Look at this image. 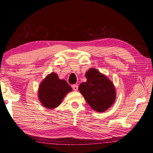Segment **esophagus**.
<instances>
[{
    "mask_svg": "<svg viewBox=\"0 0 153 153\" xmlns=\"http://www.w3.org/2000/svg\"><path fill=\"white\" fill-rule=\"evenodd\" d=\"M72 88H73V91H78V85H72Z\"/></svg>",
    "mask_w": 153,
    "mask_h": 153,
    "instance_id": "esophagus-1",
    "label": "esophagus"
}]
</instances>
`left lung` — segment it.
Here are the masks:
<instances>
[{
  "label": "left lung",
  "mask_w": 153,
  "mask_h": 153,
  "mask_svg": "<svg viewBox=\"0 0 153 153\" xmlns=\"http://www.w3.org/2000/svg\"><path fill=\"white\" fill-rule=\"evenodd\" d=\"M85 76L87 81L78 87L85 100L96 112H102L111 106L115 99V91L112 82L96 69L91 68Z\"/></svg>",
  "instance_id": "1"
}]
</instances>
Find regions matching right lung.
<instances>
[{
  "label": "right lung",
  "instance_id": "add662e5",
  "mask_svg": "<svg viewBox=\"0 0 153 153\" xmlns=\"http://www.w3.org/2000/svg\"><path fill=\"white\" fill-rule=\"evenodd\" d=\"M72 89L67 82L60 80L55 73H51L45 78L39 89V99L46 108L57 107L62 99Z\"/></svg>",
  "mask_w": 153,
  "mask_h": 153
}]
</instances>
